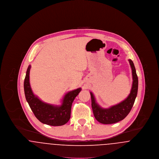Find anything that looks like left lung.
<instances>
[{
	"instance_id": "obj_1",
	"label": "left lung",
	"mask_w": 159,
	"mask_h": 159,
	"mask_svg": "<svg viewBox=\"0 0 159 159\" xmlns=\"http://www.w3.org/2000/svg\"><path fill=\"white\" fill-rule=\"evenodd\" d=\"M129 61L132 68L133 82L130 92L125 100L108 108H102L97 103L93 94L90 92L94 117L101 123L107 125L121 121L128 116L134 106L138 93V79L133 61L131 60H129Z\"/></svg>"
}]
</instances>
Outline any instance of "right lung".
Instances as JSON below:
<instances>
[{
	"label": "right lung",
	"mask_w": 159,
	"mask_h": 159,
	"mask_svg": "<svg viewBox=\"0 0 159 159\" xmlns=\"http://www.w3.org/2000/svg\"><path fill=\"white\" fill-rule=\"evenodd\" d=\"M30 65L27 70L24 82L25 98L32 111L38 120L48 125L58 126L65 125L70 118L72 103L81 88L67 93L62 100L61 106H54L42 101L33 92L30 84Z\"/></svg>",
	"instance_id": "obj_1"
}]
</instances>
